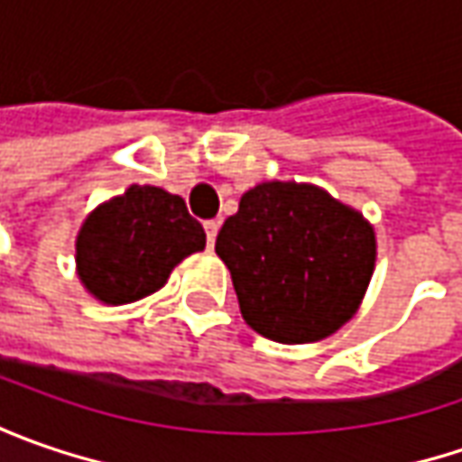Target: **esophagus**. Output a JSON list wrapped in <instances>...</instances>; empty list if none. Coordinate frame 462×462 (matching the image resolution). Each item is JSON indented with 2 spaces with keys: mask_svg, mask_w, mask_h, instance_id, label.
<instances>
[{
  "mask_svg": "<svg viewBox=\"0 0 462 462\" xmlns=\"http://www.w3.org/2000/svg\"><path fill=\"white\" fill-rule=\"evenodd\" d=\"M218 228H221V221H205L208 246H213V244H216V236H218Z\"/></svg>",
  "mask_w": 462,
  "mask_h": 462,
  "instance_id": "34e87169",
  "label": "esophagus"
}]
</instances>
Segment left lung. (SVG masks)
Segmentation results:
<instances>
[{"label":"left lung","mask_w":462,"mask_h":462,"mask_svg":"<svg viewBox=\"0 0 462 462\" xmlns=\"http://www.w3.org/2000/svg\"><path fill=\"white\" fill-rule=\"evenodd\" d=\"M216 254L244 321L273 342L303 345L355 316L375 267V234L319 187L262 182L226 218Z\"/></svg>","instance_id":"left-lung-1"}]
</instances>
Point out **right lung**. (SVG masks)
Returning a JSON list of instances; mask_svg holds the SVG:
<instances>
[{
  "label": "right lung",
  "instance_id": "obj_1",
  "mask_svg": "<svg viewBox=\"0 0 462 462\" xmlns=\"http://www.w3.org/2000/svg\"><path fill=\"white\" fill-rule=\"evenodd\" d=\"M205 249L200 221L180 195L152 185H131L125 195L99 205L77 239L84 288L102 303L120 306L156 293L169 273Z\"/></svg>",
  "mask_w": 462,
  "mask_h": 462
}]
</instances>
